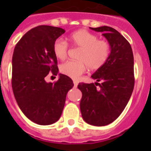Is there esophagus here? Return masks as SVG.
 Returning <instances> with one entry per match:
<instances>
[{"mask_svg": "<svg viewBox=\"0 0 151 151\" xmlns=\"http://www.w3.org/2000/svg\"><path fill=\"white\" fill-rule=\"evenodd\" d=\"M78 82H77V81H73V85H74V86H78Z\"/></svg>", "mask_w": 151, "mask_h": 151, "instance_id": "34e87169", "label": "esophagus"}]
</instances>
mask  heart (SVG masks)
<instances>
[{
    "label": "heart",
    "mask_w": 151,
    "mask_h": 151,
    "mask_svg": "<svg viewBox=\"0 0 151 151\" xmlns=\"http://www.w3.org/2000/svg\"><path fill=\"white\" fill-rule=\"evenodd\" d=\"M73 46L80 48L78 59L63 63L60 70L63 74L78 79L85 72L86 67L97 70L104 65L111 53V45L107 40H98V36L86 30H78L69 36ZM53 52L57 59L65 60L68 55L69 46L66 41L57 39L53 43Z\"/></svg>",
    "instance_id": "obj_1"
}]
</instances>
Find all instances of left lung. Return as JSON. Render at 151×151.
Masks as SVG:
<instances>
[{
    "instance_id": "left-lung-1",
    "label": "left lung",
    "mask_w": 151,
    "mask_h": 151,
    "mask_svg": "<svg viewBox=\"0 0 151 151\" xmlns=\"http://www.w3.org/2000/svg\"><path fill=\"white\" fill-rule=\"evenodd\" d=\"M91 29L104 33L111 45V53L104 65L92 74L98 82H80L78 86L82 93L80 109L86 123L104 126L119 117L133 93V54L129 43L114 28L104 26ZM100 81L102 83H99Z\"/></svg>"
}]
</instances>
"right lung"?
<instances>
[{
	"mask_svg": "<svg viewBox=\"0 0 151 151\" xmlns=\"http://www.w3.org/2000/svg\"><path fill=\"white\" fill-rule=\"evenodd\" d=\"M65 31L51 26L32 28L16 44L12 58V89L18 105L29 120L48 125L59 120L72 79L59 74L56 82H47L52 72L57 75L53 43Z\"/></svg>",
	"mask_w": 151,
	"mask_h": 151,
	"instance_id": "add662e5",
	"label": "right lung"
}]
</instances>
